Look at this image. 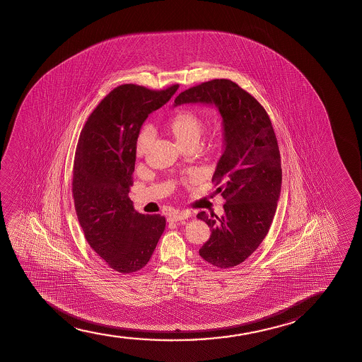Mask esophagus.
Returning a JSON list of instances; mask_svg holds the SVG:
<instances>
[{"instance_id":"34e87169","label":"esophagus","mask_w":362,"mask_h":362,"mask_svg":"<svg viewBox=\"0 0 362 362\" xmlns=\"http://www.w3.org/2000/svg\"><path fill=\"white\" fill-rule=\"evenodd\" d=\"M189 216H192L190 211H175V213L169 214L168 221L169 223H175V221H180V220H185Z\"/></svg>"}]
</instances>
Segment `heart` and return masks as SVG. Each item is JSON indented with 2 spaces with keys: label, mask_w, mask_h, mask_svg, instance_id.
<instances>
[{
  "label": "heart",
  "mask_w": 362,
  "mask_h": 362,
  "mask_svg": "<svg viewBox=\"0 0 362 362\" xmlns=\"http://www.w3.org/2000/svg\"><path fill=\"white\" fill-rule=\"evenodd\" d=\"M168 129L182 146L198 144L199 139L203 134V119L193 110H179L169 119ZM153 137L152 129L144 127L141 129L134 147L137 157H142L147 153L153 142Z\"/></svg>",
  "instance_id": "obj_1"
}]
</instances>
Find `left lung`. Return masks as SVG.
<instances>
[{
	"mask_svg": "<svg viewBox=\"0 0 362 362\" xmlns=\"http://www.w3.org/2000/svg\"><path fill=\"white\" fill-rule=\"evenodd\" d=\"M215 106L223 119V149L214 172L226 203L221 218L202 211L211 235L199 255L218 268L250 257L272 223L282 187L277 139L266 110L247 91L228 79H215L185 90L174 100Z\"/></svg>",
	"mask_w": 362,
	"mask_h": 362,
	"instance_id": "1",
	"label": "left lung"
}]
</instances>
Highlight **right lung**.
Returning a JSON list of instances; mask_svg holds the SVG:
<instances>
[{
    "label": "right lung",
    "instance_id": "obj_1",
    "mask_svg": "<svg viewBox=\"0 0 362 362\" xmlns=\"http://www.w3.org/2000/svg\"><path fill=\"white\" fill-rule=\"evenodd\" d=\"M119 85L90 115L81 129L73 170V197L80 226L91 248L119 273L148 263L165 218L136 211L129 199L136 139L149 114L178 90Z\"/></svg>",
    "mask_w": 362,
    "mask_h": 362
}]
</instances>
